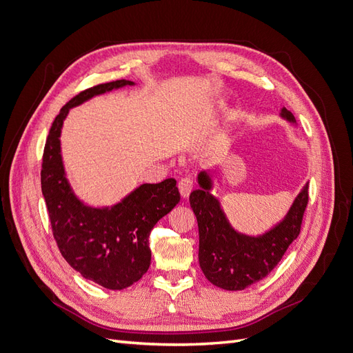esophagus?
I'll return each mask as SVG.
<instances>
[{"label": "esophagus", "mask_w": 353, "mask_h": 353, "mask_svg": "<svg viewBox=\"0 0 353 353\" xmlns=\"http://www.w3.org/2000/svg\"><path fill=\"white\" fill-rule=\"evenodd\" d=\"M193 179L191 178H181L179 183H178V188H179V193L184 199H187L191 193V190H193Z\"/></svg>", "instance_id": "34e87169"}]
</instances>
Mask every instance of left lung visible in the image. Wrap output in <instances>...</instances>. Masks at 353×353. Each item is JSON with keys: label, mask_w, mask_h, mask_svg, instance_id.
Returning <instances> with one entry per match:
<instances>
[{"label": "left lung", "mask_w": 353, "mask_h": 353, "mask_svg": "<svg viewBox=\"0 0 353 353\" xmlns=\"http://www.w3.org/2000/svg\"><path fill=\"white\" fill-rule=\"evenodd\" d=\"M283 119L296 123L285 108ZM199 190L190 194L199 225V263L206 279L223 290H244L265 279L299 236L307 205V183L301 190L283 221L261 236H248L234 230L219 200L210 194L212 176L206 170L197 175Z\"/></svg>", "instance_id": "left-lung-1"}]
</instances>
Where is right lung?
Masks as SVG:
<instances>
[{"label": "right lung", "instance_id": "1", "mask_svg": "<svg viewBox=\"0 0 353 353\" xmlns=\"http://www.w3.org/2000/svg\"><path fill=\"white\" fill-rule=\"evenodd\" d=\"M126 85L135 83L121 79L95 85L63 105L47 137L41 170L42 196L61 256L83 279L110 290L130 287L147 272L150 231L181 199L174 178L137 187L110 208L87 206L73 193L61 159L63 122L72 108Z\"/></svg>", "mask_w": 353, "mask_h": 353}]
</instances>
